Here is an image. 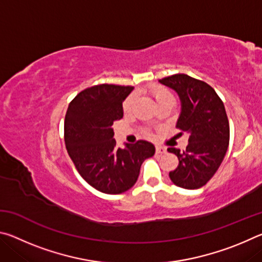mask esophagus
I'll use <instances>...</instances> for the list:
<instances>
[{"mask_svg": "<svg viewBox=\"0 0 262 262\" xmlns=\"http://www.w3.org/2000/svg\"><path fill=\"white\" fill-rule=\"evenodd\" d=\"M156 152L159 154V155L165 154V152H166V148L162 147V145H157V147H156Z\"/></svg>", "mask_w": 262, "mask_h": 262, "instance_id": "1", "label": "esophagus"}]
</instances>
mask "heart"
Returning <instances> with one entry per match:
<instances>
[{
	"mask_svg": "<svg viewBox=\"0 0 262 262\" xmlns=\"http://www.w3.org/2000/svg\"><path fill=\"white\" fill-rule=\"evenodd\" d=\"M150 94H151V96L154 97V99L156 101L157 105L167 100H173V97H172L171 92L163 86L151 85L150 86ZM134 103H135V96L130 95L125 101H123V111H125V112H130L133 106H134Z\"/></svg>",
	"mask_w": 262,
	"mask_h": 262,
	"instance_id": "heart-1",
	"label": "heart"
}]
</instances>
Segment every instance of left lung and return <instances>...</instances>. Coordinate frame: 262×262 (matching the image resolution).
Segmentation results:
<instances>
[{
  "label": "left lung",
  "mask_w": 262,
  "mask_h": 262,
  "mask_svg": "<svg viewBox=\"0 0 262 262\" xmlns=\"http://www.w3.org/2000/svg\"><path fill=\"white\" fill-rule=\"evenodd\" d=\"M177 92L180 114L176 126L188 135L185 151L168 148L179 159V165L168 173L176 186L196 189L206 185L223 162L229 147L230 128L224 104L207 83L185 74L159 79Z\"/></svg>",
  "instance_id": "8db88e82"
}]
</instances>
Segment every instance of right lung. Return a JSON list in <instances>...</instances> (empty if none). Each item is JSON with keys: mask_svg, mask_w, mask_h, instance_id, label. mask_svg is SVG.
Masks as SVG:
<instances>
[{"mask_svg": "<svg viewBox=\"0 0 262 262\" xmlns=\"http://www.w3.org/2000/svg\"><path fill=\"white\" fill-rule=\"evenodd\" d=\"M133 86L100 84L85 89L69 104L64 142L70 158L89 185L105 194H120L135 185L142 163L155 155L151 142L140 140L118 148L113 122L123 117L122 103Z\"/></svg>", "mask_w": 262, "mask_h": 262, "instance_id": "obj_1", "label": "right lung"}]
</instances>
